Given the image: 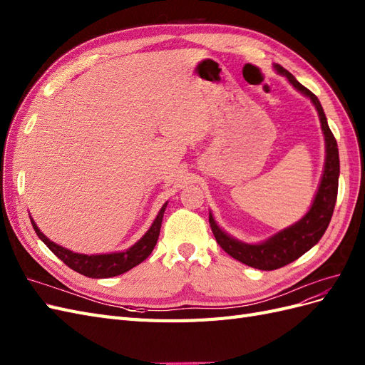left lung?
Wrapping results in <instances>:
<instances>
[{"instance_id": "8db88e82", "label": "left lung", "mask_w": 365, "mask_h": 365, "mask_svg": "<svg viewBox=\"0 0 365 365\" xmlns=\"http://www.w3.org/2000/svg\"><path fill=\"white\" fill-rule=\"evenodd\" d=\"M277 71L289 79L298 91L303 93L318 110L321 128L324 133L326 139V165H324V174L319 183L318 192L315 195V200L312 203L309 212L301 218L298 223L290 226L284 231L270 237L267 242L259 245H246L235 240V238L225 234L220 227L217 226L212 215L210 214V225L212 229V234L215 237L217 243L226 254L238 262L247 264L251 267L259 270H275L283 267L289 263L295 262L303 254H306L310 247H314L321 237L324 235L326 229L330 223V218L335 210L336 195H338V177H339V154H338V145L336 139L330 131L324 110H322L318 98L307 90L304 86L294 78V75L281 66H275Z\"/></svg>"}]
</instances>
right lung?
Masks as SVG:
<instances>
[{
  "label": "right lung",
  "mask_w": 365,
  "mask_h": 365,
  "mask_svg": "<svg viewBox=\"0 0 365 365\" xmlns=\"http://www.w3.org/2000/svg\"><path fill=\"white\" fill-rule=\"evenodd\" d=\"M166 210V203L162 206L158 217H155L154 223L148 229V232L145 234L140 240L127 249L125 252H116V254H103V255H84L71 252L68 249L62 247L53 242H50L48 238L39 231L35 222L32 220V226L38 237L46 243V246L53 252L61 262H64L70 269L76 270L78 274L86 275L88 278H110L120 275L127 270L133 269L134 266L140 264L145 258H147L158 243V238L160 234L162 218L163 212Z\"/></svg>",
  "instance_id": "add662e5"
}]
</instances>
